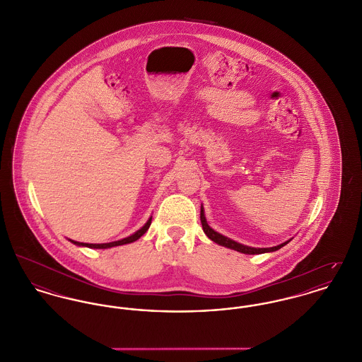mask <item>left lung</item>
<instances>
[{
    "mask_svg": "<svg viewBox=\"0 0 362 362\" xmlns=\"http://www.w3.org/2000/svg\"><path fill=\"white\" fill-rule=\"evenodd\" d=\"M200 223H202V227H203L204 233H206V235H207L213 242H216V243H218V245H221V246H226V247L233 249V250H236V252L245 253V255H262V253H267V252H275V250L281 249L282 246H285L286 243H289V240H288V242L281 243V245H278V246H274V247H264V249H256V247H249V246L240 245V243H238V242L232 240L230 238H227V236H224V235H221V233H218V232L211 230V228L209 227L207 221H206L203 207H200Z\"/></svg>",
    "mask_w": 362,
    "mask_h": 362,
    "instance_id": "left-lung-1",
    "label": "left lung"
}]
</instances>
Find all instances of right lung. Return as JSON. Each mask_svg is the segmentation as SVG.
Masks as SVG:
<instances>
[{
    "instance_id": "add662e5",
    "label": "right lung",
    "mask_w": 362,
    "mask_h": 362,
    "mask_svg": "<svg viewBox=\"0 0 362 362\" xmlns=\"http://www.w3.org/2000/svg\"><path fill=\"white\" fill-rule=\"evenodd\" d=\"M151 223H152V217L148 220V223L141 228V230H136L135 233H132V236L129 238H124L122 240H116V242H110V243H81V242H74L71 240L74 245H78V246H86V247H91V249H107V247H113V246H120V245H126V243H132L134 240L139 239L148 228L151 227Z\"/></svg>"
}]
</instances>
